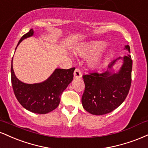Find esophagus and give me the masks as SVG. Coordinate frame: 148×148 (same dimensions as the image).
Returning <instances> with one entry per match:
<instances>
[{"label":"esophagus","mask_w":148,"mask_h":148,"mask_svg":"<svg viewBox=\"0 0 148 148\" xmlns=\"http://www.w3.org/2000/svg\"><path fill=\"white\" fill-rule=\"evenodd\" d=\"M74 78H75V79H79V78L81 77L82 74H81V71H80V69H76L75 70H74Z\"/></svg>","instance_id":"obj_1"}]
</instances>
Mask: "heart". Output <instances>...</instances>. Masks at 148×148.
Returning <instances> with one entry per match:
<instances>
[{
    "label": "heart",
    "instance_id": "obj_1",
    "mask_svg": "<svg viewBox=\"0 0 148 148\" xmlns=\"http://www.w3.org/2000/svg\"><path fill=\"white\" fill-rule=\"evenodd\" d=\"M106 46V44L103 42H94L91 43L87 44L83 47H80L77 49V54L79 56L83 57V58H88V57L92 56V55L97 54L102 50L103 48ZM100 61V58L99 56L94 57L92 59L90 60V65L92 67H94L97 65Z\"/></svg>",
    "mask_w": 148,
    "mask_h": 148
}]
</instances>
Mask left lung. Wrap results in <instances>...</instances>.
Masks as SVG:
<instances>
[{"label": "left lung", "mask_w": 148, "mask_h": 148, "mask_svg": "<svg viewBox=\"0 0 148 148\" xmlns=\"http://www.w3.org/2000/svg\"><path fill=\"white\" fill-rule=\"evenodd\" d=\"M125 49L130 51L129 45ZM117 58L110 64L109 69L102 73L92 72L83 76L85 90L82 96L83 108L94 115L110 113L125 101L132 82V60L130 55L123 58V65L117 73L111 72Z\"/></svg>", "instance_id": "obj_1"}]
</instances>
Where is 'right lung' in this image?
<instances>
[{
	"label": "right lung",
	"mask_w": 148,
	"mask_h": 148,
	"mask_svg": "<svg viewBox=\"0 0 148 148\" xmlns=\"http://www.w3.org/2000/svg\"><path fill=\"white\" fill-rule=\"evenodd\" d=\"M33 34L34 31L31 29L29 32L21 37L18 45L23 39L32 36ZM74 69L75 67L67 69H56L44 82L27 84L19 81L15 76L12 61L11 79L14 94L21 106L32 112H50L59 105L62 93L73 80Z\"/></svg>",
	"instance_id": "add662e5"
}]
</instances>
